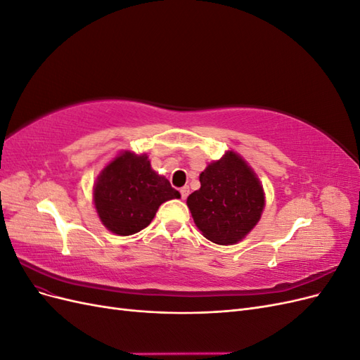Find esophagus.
<instances>
[{
  "label": "esophagus",
  "instance_id": "obj_1",
  "mask_svg": "<svg viewBox=\"0 0 360 360\" xmlns=\"http://www.w3.org/2000/svg\"><path fill=\"white\" fill-rule=\"evenodd\" d=\"M180 193H181V198H183V200H186V198H188V195H189V188H188V186L181 188V189H180Z\"/></svg>",
  "mask_w": 360,
  "mask_h": 360
}]
</instances>
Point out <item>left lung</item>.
Returning a JSON list of instances; mask_svg holds the SVG:
<instances>
[{
	"instance_id": "left-lung-1",
	"label": "left lung",
	"mask_w": 360,
	"mask_h": 360,
	"mask_svg": "<svg viewBox=\"0 0 360 360\" xmlns=\"http://www.w3.org/2000/svg\"><path fill=\"white\" fill-rule=\"evenodd\" d=\"M200 183L186 201L195 225L213 243H238L264 209V191L255 172L234 151H226L200 174Z\"/></svg>"
}]
</instances>
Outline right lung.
<instances>
[{
  "label": "right lung",
  "mask_w": 360,
  "mask_h": 360,
  "mask_svg": "<svg viewBox=\"0 0 360 360\" xmlns=\"http://www.w3.org/2000/svg\"><path fill=\"white\" fill-rule=\"evenodd\" d=\"M180 198L171 183L151 169L147 155L123 151L102 169L93 189L96 212L114 234L144 230L168 200Z\"/></svg>",
  "instance_id": "obj_1"
}]
</instances>
